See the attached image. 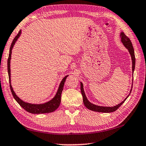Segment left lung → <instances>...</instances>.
Returning a JSON list of instances; mask_svg holds the SVG:
<instances>
[{
    "label": "left lung",
    "mask_w": 146,
    "mask_h": 146,
    "mask_svg": "<svg viewBox=\"0 0 146 146\" xmlns=\"http://www.w3.org/2000/svg\"><path fill=\"white\" fill-rule=\"evenodd\" d=\"M120 37H121V39L122 43L123 44V45H124L125 48H126L127 50H129L130 54H131V59H132V62H133V66H132V68H133V72H134V68H135V60H135V55H134V51L133 44H132L131 40H130L129 38H128L127 36L125 35V33L123 32L121 33ZM132 88H133V86H132ZM131 91H132V89H131V91H130V93H129V95H128V96L130 95V94H131ZM81 92H82V95L83 96V102H84L85 106H86L87 109L90 110H92V111H98V112H104V113H110V112L115 111L116 110H117L121 106L123 103H124V102L128 98V96H127V97L125 98V99L123 100L122 102H121L120 104L116 105V106H113V107L100 106H97V105L92 104V103H91L88 100H87L86 96V95H85L84 87H83V84L82 82H81Z\"/></svg>",
    "instance_id": "obj_1"
}]
</instances>
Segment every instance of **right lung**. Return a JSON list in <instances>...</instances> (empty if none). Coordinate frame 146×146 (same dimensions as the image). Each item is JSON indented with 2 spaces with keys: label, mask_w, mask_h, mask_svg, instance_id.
I'll return each instance as SVG.
<instances>
[{
  "label": "right lung",
  "mask_w": 146,
  "mask_h": 146,
  "mask_svg": "<svg viewBox=\"0 0 146 146\" xmlns=\"http://www.w3.org/2000/svg\"><path fill=\"white\" fill-rule=\"evenodd\" d=\"M21 33V31H19L18 34L17 36H15L14 39L12 41V43L10 46V51H9V57L8 59V76H9V82H10V90L12 92V95L13 98H15V100H16L17 103L21 106L23 109L25 110L26 111H27L29 113H35V114H40V113H51V112L54 111L55 110H57L59 108L60 100H61V93L62 91L63 90V87L64 82L66 78L68 77V76H66L60 82L59 85V89L56 93L55 96L53 97L52 99L50 101L47 102L44 104H30V103H27L23 101V100L20 99V98L15 95V92L13 91V88L11 85V78H10V59H11V55H12V50L13 47V45L15 44V42L17 41L18 38L19 37Z\"/></svg>",
  "instance_id": "obj_1"
}]
</instances>
